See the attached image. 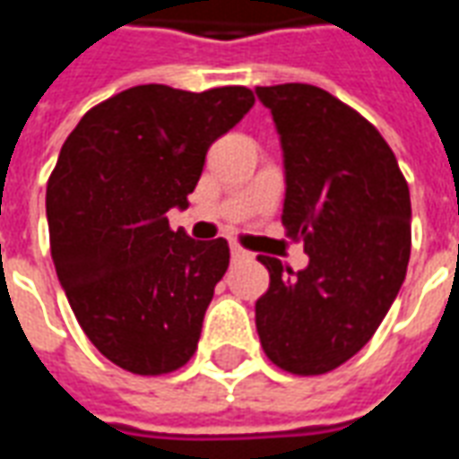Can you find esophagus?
Returning a JSON list of instances; mask_svg holds the SVG:
<instances>
[{
  "label": "esophagus",
  "mask_w": 459,
  "mask_h": 459,
  "mask_svg": "<svg viewBox=\"0 0 459 459\" xmlns=\"http://www.w3.org/2000/svg\"><path fill=\"white\" fill-rule=\"evenodd\" d=\"M230 255H233V258H236V260H240V258H248V253H246V250L240 248V246H236V243H233V246H230Z\"/></svg>",
  "instance_id": "obj_1"
}]
</instances>
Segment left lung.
I'll list each match as a JSON object with an SVG mask.
<instances>
[{
	"mask_svg": "<svg viewBox=\"0 0 459 459\" xmlns=\"http://www.w3.org/2000/svg\"><path fill=\"white\" fill-rule=\"evenodd\" d=\"M282 147V226L305 240L292 273L260 255L270 288L255 302L260 344L290 374H327L374 337L411 258V191L374 125L317 85L255 88Z\"/></svg>",
	"mask_w": 459,
	"mask_h": 459,
	"instance_id": "8db88e82",
	"label": "left lung"
}]
</instances>
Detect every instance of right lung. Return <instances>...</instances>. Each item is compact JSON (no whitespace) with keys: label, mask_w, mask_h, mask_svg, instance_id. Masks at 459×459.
Masks as SVG:
<instances>
[{"label":"right lung","mask_w":459,"mask_h":459,"mask_svg":"<svg viewBox=\"0 0 459 459\" xmlns=\"http://www.w3.org/2000/svg\"><path fill=\"white\" fill-rule=\"evenodd\" d=\"M255 98L134 85L95 105L61 147L46 186L56 275L95 349L125 371L160 376L189 361L229 243L171 230L206 152Z\"/></svg>","instance_id":"1"}]
</instances>
